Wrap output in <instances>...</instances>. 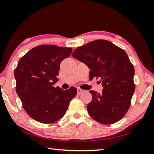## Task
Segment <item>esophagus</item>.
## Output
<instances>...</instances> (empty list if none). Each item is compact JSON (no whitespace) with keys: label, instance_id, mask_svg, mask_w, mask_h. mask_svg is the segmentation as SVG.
<instances>
[{"label":"esophagus","instance_id":"34e87169","mask_svg":"<svg viewBox=\"0 0 154 154\" xmlns=\"http://www.w3.org/2000/svg\"><path fill=\"white\" fill-rule=\"evenodd\" d=\"M84 90L81 89V88H77V93L79 94H81L82 92H83Z\"/></svg>","mask_w":154,"mask_h":154}]
</instances>
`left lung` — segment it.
<instances>
[{"instance_id":"1","label":"left lung","mask_w":154,"mask_h":154,"mask_svg":"<svg viewBox=\"0 0 154 154\" xmlns=\"http://www.w3.org/2000/svg\"><path fill=\"white\" fill-rule=\"evenodd\" d=\"M72 56L90 69V79H100L102 93L89 91L92 100L87 106L90 116L109 125L123 118L130 106L135 85L134 69L123 49L106 40H97L77 48Z\"/></svg>"}]
</instances>
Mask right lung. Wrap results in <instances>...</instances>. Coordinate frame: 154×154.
<instances>
[{"label": "right lung", "instance_id": "1", "mask_svg": "<svg viewBox=\"0 0 154 154\" xmlns=\"http://www.w3.org/2000/svg\"><path fill=\"white\" fill-rule=\"evenodd\" d=\"M71 48L41 45L33 48L19 61L14 70L16 92L28 115L42 123H52L66 113L76 88H54L60 63L69 57Z\"/></svg>", "mask_w": 154, "mask_h": 154}]
</instances>
